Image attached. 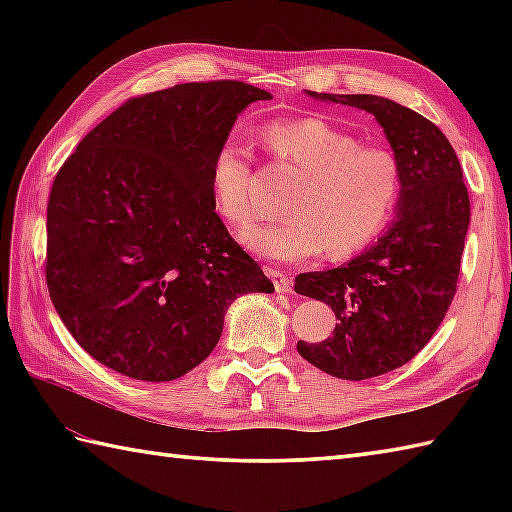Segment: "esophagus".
Instances as JSON below:
<instances>
[{"label":"esophagus","mask_w":512,"mask_h":512,"mask_svg":"<svg viewBox=\"0 0 512 512\" xmlns=\"http://www.w3.org/2000/svg\"><path fill=\"white\" fill-rule=\"evenodd\" d=\"M266 273L270 279H273L277 292H292V279L288 275H284L277 268H266Z\"/></svg>","instance_id":"1"}]
</instances>
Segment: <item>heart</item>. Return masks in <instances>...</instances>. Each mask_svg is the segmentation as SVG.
Wrapping results in <instances>:
<instances>
[{"instance_id":"heart-1","label":"heart","mask_w":512,"mask_h":512,"mask_svg":"<svg viewBox=\"0 0 512 512\" xmlns=\"http://www.w3.org/2000/svg\"><path fill=\"white\" fill-rule=\"evenodd\" d=\"M268 154L301 171L286 211L242 233L253 253L275 262H297L330 246L347 257L372 244L396 213L402 193L398 156L380 143H361L356 134L319 116L264 127ZM211 193L217 211L235 226L257 217V176L250 154L226 140L211 160Z\"/></svg>"}]
</instances>
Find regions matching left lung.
I'll use <instances>...</instances> for the list:
<instances>
[{"mask_svg":"<svg viewBox=\"0 0 512 512\" xmlns=\"http://www.w3.org/2000/svg\"><path fill=\"white\" fill-rule=\"evenodd\" d=\"M308 94L374 114L402 167L389 231L345 266L295 279L299 295L328 303L339 321L325 341H299V354L325 374L363 380L409 363L440 328L458 290L469 191L447 136L418 112L372 94Z\"/></svg>","mask_w":512,"mask_h":512,"instance_id":"8db88e82","label":"left lung"}]
</instances>
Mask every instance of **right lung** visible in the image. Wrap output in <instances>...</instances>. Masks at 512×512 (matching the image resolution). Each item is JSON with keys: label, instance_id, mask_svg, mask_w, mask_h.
Returning <instances> with one entry per match:
<instances>
[{"label": "right lung", "instance_id": "obj_1", "mask_svg": "<svg viewBox=\"0 0 512 512\" xmlns=\"http://www.w3.org/2000/svg\"><path fill=\"white\" fill-rule=\"evenodd\" d=\"M266 90L242 81L173 85L125 101L52 182L46 284L85 352L136 380L180 378L213 352L224 312L273 292L215 213L211 160Z\"/></svg>", "mask_w": 512, "mask_h": 512}]
</instances>
